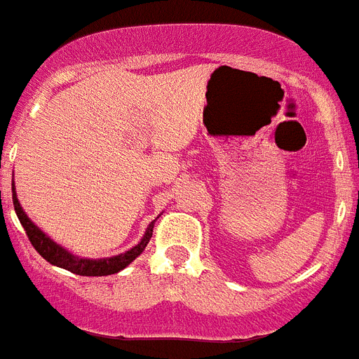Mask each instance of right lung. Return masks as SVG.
Masks as SVG:
<instances>
[{
    "label": "right lung",
    "mask_w": 359,
    "mask_h": 359,
    "mask_svg": "<svg viewBox=\"0 0 359 359\" xmlns=\"http://www.w3.org/2000/svg\"><path fill=\"white\" fill-rule=\"evenodd\" d=\"M13 203H14V211H16L18 218L22 222L23 229H25L27 236L31 240L32 248L38 251V253L43 257V259L53 266H58V268H64L67 271L75 275H82V277H104V275H114L121 269H124L130 262L137 259L139 255L143 253L147 244L152 238V231H154V222H150L147 227V233L143 235L141 242L137 245H133L132 250L124 251L121 255H115V257H106V259H80L76 255L69 253L66 248H62L56 242H53L49 236L43 233L41 229H38L31 220L29 216L25 215V211L20 205L18 201L16 191L13 187Z\"/></svg>",
    "instance_id": "right-lung-1"
}]
</instances>
